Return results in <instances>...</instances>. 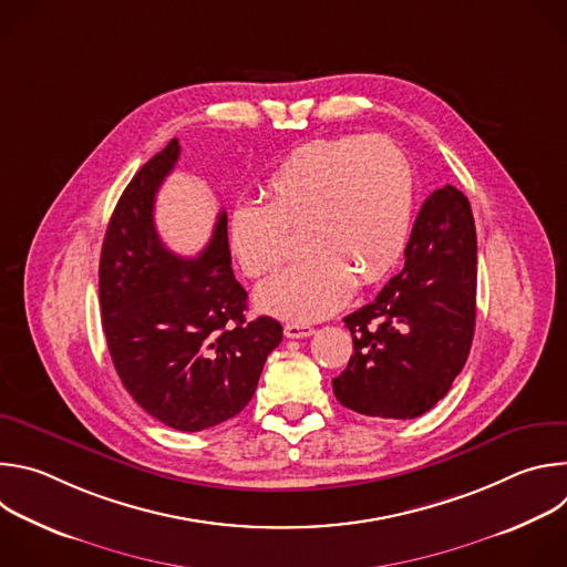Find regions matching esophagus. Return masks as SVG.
Returning a JSON list of instances; mask_svg holds the SVG:
<instances>
[{
  "instance_id": "34e87169",
  "label": "esophagus",
  "mask_w": 567,
  "mask_h": 567,
  "mask_svg": "<svg viewBox=\"0 0 567 567\" xmlns=\"http://www.w3.org/2000/svg\"><path fill=\"white\" fill-rule=\"evenodd\" d=\"M313 328L311 326H302V322H287L285 326V337L287 339H305L311 337Z\"/></svg>"
}]
</instances>
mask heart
<instances>
[{"label":"heart","mask_w":567,"mask_h":567,"mask_svg":"<svg viewBox=\"0 0 567 567\" xmlns=\"http://www.w3.org/2000/svg\"><path fill=\"white\" fill-rule=\"evenodd\" d=\"M269 204L239 206L230 249L247 276H262L302 230L307 256L267 278L256 305L278 318L316 320L337 311L354 285L379 282L406 249L415 177L388 136L316 138L296 147L267 186Z\"/></svg>","instance_id":"obj_1"}]
</instances>
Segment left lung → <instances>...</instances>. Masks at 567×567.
<instances>
[{"label": "left lung", "instance_id": "obj_1", "mask_svg": "<svg viewBox=\"0 0 567 567\" xmlns=\"http://www.w3.org/2000/svg\"><path fill=\"white\" fill-rule=\"evenodd\" d=\"M403 256L401 274L343 318L354 352L332 388L346 409L368 417L424 415L466 363L477 241L464 193L444 186L426 197Z\"/></svg>", "mask_w": 567, "mask_h": 567}]
</instances>
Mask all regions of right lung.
Here are the masks:
<instances>
[{
	"mask_svg": "<svg viewBox=\"0 0 567 567\" xmlns=\"http://www.w3.org/2000/svg\"><path fill=\"white\" fill-rule=\"evenodd\" d=\"M179 152L173 138L123 190L103 241L99 293L125 390L156 422L195 433L247 406L282 328L269 316L245 318L247 291L230 269L224 210L197 258L161 241L154 199Z\"/></svg>",
	"mask_w": 567,
	"mask_h": 567,
	"instance_id": "1",
	"label": "right lung"
}]
</instances>
